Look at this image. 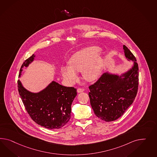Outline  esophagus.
Wrapping results in <instances>:
<instances>
[{"label": "esophagus", "mask_w": 157, "mask_h": 157, "mask_svg": "<svg viewBox=\"0 0 157 157\" xmlns=\"http://www.w3.org/2000/svg\"><path fill=\"white\" fill-rule=\"evenodd\" d=\"M85 91V89H84L83 88H78V89H77L78 93H82V92H83V91Z\"/></svg>", "instance_id": "34e87169"}]
</instances>
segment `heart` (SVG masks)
<instances>
[{"label":"heart","instance_id":"1","mask_svg":"<svg viewBox=\"0 0 157 157\" xmlns=\"http://www.w3.org/2000/svg\"><path fill=\"white\" fill-rule=\"evenodd\" d=\"M101 50L98 47L91 46L75 53L68 60V66L61 67V73L65 81L70 85L78 81L76 72H82L86 81L97 79L103 68L102 59L98 56Z\"/></svg>","mask_w":157,"mask_h":157}]
</instances>
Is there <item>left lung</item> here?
<instances>
[{
	"label": "left lung",
	"mask_w": 157,
	"mask_h": 157,
	"mask_svg": "<svg viewBox=\"0 0 157 157\" xmlns=\"http://www.w3.org/2000/svg\"><path fill=\"white\" fill-rule=\"evenodd\" d=\"M123 50L127 59L134 62L124 78L103 74L89 86L90 105L96 116L106 122L117 120L134 102L138 89L139 68L136 57L125 45Z\"/></svg>",
	"instance_id": "8db88e82"
}]
</instances>
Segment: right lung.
<instances>
[{"label": "right lung", "mask_w": 157, "mask_h": 157, "mask_svg": "<svg viewBox=\"0 0 157 157\" xmlns=\"http://www.w3.org/2000/svg\"><path fill=\"white\" fill-rule=\"evenodd\" d=\"M34 55L25 60L21 65L27 67L34 60ZM18 91L25 110L35 123L48 129H58L63 127L71 118V104L76 96V89L65 87L52 82L41 92L30 93L17 81Z\"/></svg>", "instance_id": "right-lung-1"}]
</instances>
